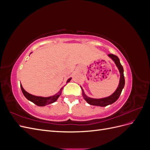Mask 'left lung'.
Returning a JSON list of instances; mask_svg holds the SVG:
<instances>
[{"instance_id":"8db88e82","label":"left lung","mask_w":150,"mask_h":150,"mask_svg":"<svg viewBox=\"0 0 150 150\" xmlns=\"http://www.w3.org/2000/svg\"><path fill=\"white\" fill-rule=\"evenodd\" d=\"M108 56H110L112 59L114 61L116 66L118 68V69L120 72V84L118 87H117L116 91L113 93L110 96L105 98H102V99H93L91 98L88 96H86V95L84 94V91H83V96L85 100L88 102L89 104H91V105L94 106H106L109 104H112L115 103L117 99L119 98L120 94L122 92V90L123 89L125 84V77H124V70L123 67H122V65L121 64L119 58L117 57L116 55H114L112 54H109Z\"/></svg>"}]
</instances>
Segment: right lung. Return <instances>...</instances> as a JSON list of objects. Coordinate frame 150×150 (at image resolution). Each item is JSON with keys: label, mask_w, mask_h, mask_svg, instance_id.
I'll return each instance as SVG.
<instances>
[{"label": "right lung", "mask_w": 150, "mask_h": 150, "mask_svg": "<svg viewBox=\"0 0 150 150\" xmlns=\"http://www.w3.org/2000/svg\"><path fill=\"white\" fill-rule=\"evenodd\" d=\"M71 78H69V79L67 80V83L71 81ZM21 88L22 90V92L23 93V94L24 95V96L28 99V100L30 101L31 102H33V103H34L35 104H36L37 106H46L47 105V104H51L54 102H55L57 98L59 97V96L61 94L62 92V88L61 89V91L59 92L57 94H56V95H54V96H51V97H48V98H44V97H39V96H34V95H32L29 93H28V92H26L22 88V85L21 84Z\"/></svg>", "instance_id": "add662e5"}]
</instances>
